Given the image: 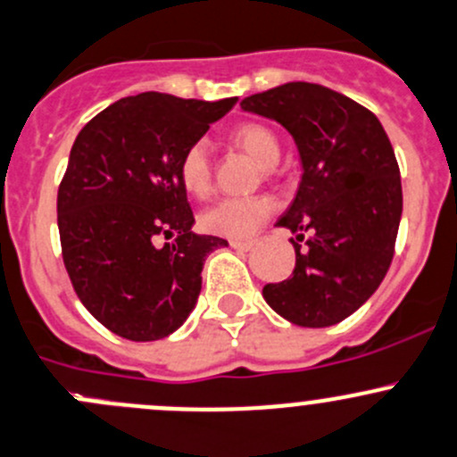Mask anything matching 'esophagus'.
<instances>
[{
	"instance_id": "esophagus-1",
	"label": "esophagus",
	"mask_w": 457,
	"mask_h": 457,
	"mask_svg": "<svg viewBox=\"0 0 457 457\" xmlns=\"http://www.w3.org/2000/svg\"><path fill=\"white\" fill-rule=\"evenodd\" d=\"M230 248H235V251H251L253 248V242H239V239H230Z\"/></svg>"
}]
</instances>
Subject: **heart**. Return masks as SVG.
Masks as SVG:
<instances>
[{
	"label": "heart",
	"mask_w": 457,
	"mask_h": 457,
	"mask_svg": "<svg viewBox=\"0 0 457 457\" xmlns=\"http://www.w3.org/2000/svg\"><path fill=\"white\" fill-rule=\"evenodd\" d=\"M233 139L264 169H270L279 160V142L273 130L266 126L248 121L235 129ZM178 178L188 195H209L213 187V166H211V148L206 139H197L182 153ZM270 213H273V202L264 195L222 197L200 215V224L213 235L246 239L269 220Z\"/></svg>",
	"instance_id": "1"
}]
</instances>
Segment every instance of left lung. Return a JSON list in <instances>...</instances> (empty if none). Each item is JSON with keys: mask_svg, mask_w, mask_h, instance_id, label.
Listing matches in <instances>:
<instances>
[{"mask_svg": "<svg viewBox=\"0 0 457 457\" xmlns=\"http://www.w3.org/2000/svg\"><path fill=\"white\" fill-rule=\"evenodd\" d=\"M239 106L282 124L302 162L295 200L278 220L295 233V269L262 295L297 327L342 322L376 293L393 260L402 184L391 142L371 111L309 81L251 95Z\"/></svg>", "mask_w": 457, "mask_h": 457, "instance_id": "obj_1", "label": "left lung"}]
</instances>
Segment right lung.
Returning <instances> with one entry per match:
<instances>
[{
    "label": "right lung",
    "mask_w": 457,
    "mask_h": 457,
    "mask_svg": "<svg viewBox=\"0 0 457 457\" xmlns=\"http://www.w3.org/2000/svg\"><path fill=\"white\" fill-rule=\"evenodd\" d=\"M139 93L104 108L77 135L57 193L62 255L81 304L108 331L153 342L195 309L209 253L178 178L182 153L235 106ZM174 237L164 247L159 239Z\"/></svg>",
    "instance_id": "obj_1"
}]
</instances>
